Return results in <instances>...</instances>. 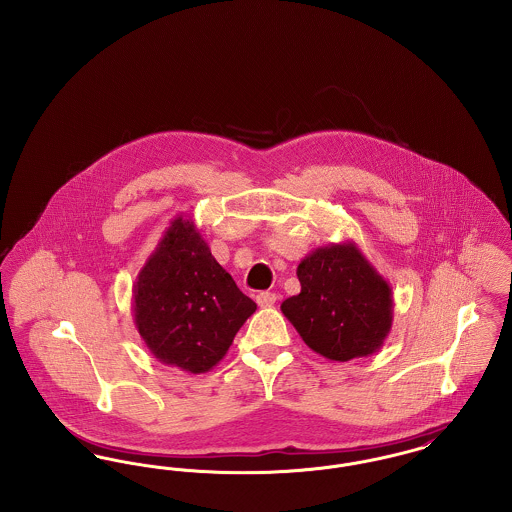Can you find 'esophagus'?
<instances>
[{
	"label": "esophagus",
	"instance_id": "esophagus-1",
	"mask_svg": "<svg viewBox=\"0 0 512 512\" xmlns=\"http://www.w3.org/2000/svg\"><path fill=\"white\" fill-rule=\"evenodd\" d=\"M257 303H259V307H271L276 303V294H272V292H261V294H257Z\"/></svg>",
	"mask_w": 512,
	"mask_h": 512
}]
</instances>
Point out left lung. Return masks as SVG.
<instances>
[{
	"label": "left lung",
	"instance_id": "left-lung-1",
	"mask_svg": "<svg viewBox=\"0 0 512 512\" xmlns=\"http://www.w3.org/2000/svg\"><path fill=\"white\" fill-rule=\"evenodd\" d=\"M296 274L301 292L280 309L313 352L350 361L383 346L392 327L391 286L354 241L317 247Z\"/></svg>",
	"mask_w": 512,
	"mask_h": 512
}]
</instances>
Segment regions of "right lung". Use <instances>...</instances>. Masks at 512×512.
Listing matches in <instances>:
<instances>
[{
    "instance_id": "add662e5",
    "label": "right lung",
    "mask_w": 512,
    "mask_h": 512,
    "mask_svg": "<svg viewBox=\"0 0 512 512\" xmlns=\"http://www.w3.org/2000/svg\"><path fill=\"white\" fill-rule=\"evenodd\" d=\"M255 309L212 257L195 222L181 214L133 284L135 327L152 356L193 375L226 356Z\"/></svg>"
}]
</instances>
